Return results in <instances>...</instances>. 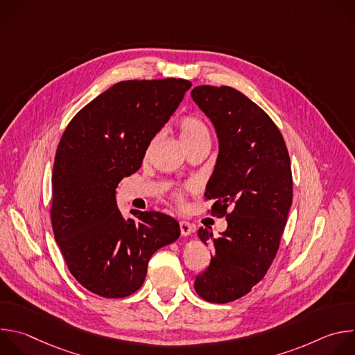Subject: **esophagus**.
I'll list each match as a JSON object with an SVG mask.
<instances>
[{
	"label": "esophagus",
	"instance_id": "esophagus-1",
	"mask_svg": "<svg viewBox=\"0 0 355 355\" xmlns=\"http://www.w3.org/2000/svg\"><path fill=\"white\" fill-rule=\"evenodd\" d=\"M180 230H181V234L182 236H189L192 233V225L188 223L187 220H181L180 222Z\"/></svg>",
	"mask_w": 355,
	"mask_h": 355
}]
</instances>
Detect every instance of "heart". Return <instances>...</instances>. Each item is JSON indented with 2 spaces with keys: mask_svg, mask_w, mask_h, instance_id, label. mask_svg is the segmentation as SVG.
Here are the masks:
<instances>
[{
  "mask_svg": "<svg viewBox=\"0 0 355 355\" xmlns=\"http://www.w3.org/2000/svg\"><path fill=\"white\" fill-rule=\"evenodd\" d=\"M181 141L184 143V146L187 148H189L191 146L199 144V143H209L211 144V130L208 128V125L196 118V116H184L178 125H177ZM174 198L178 202H182L184 199V193L181 191L174 193Z\"/></svg>",
  "mask_w": 355,
  "mask_h": 355,
  "instance_id": "b5f03b06",
  "label": "heart"
}]
</instances>
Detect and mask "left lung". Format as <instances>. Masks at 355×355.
Listing matches in <instances>:
<instances>
[{
    "label": "left lung",
    "instance_id": "obj_1",
    "mask_svg": "<svg viewBox=\"0 0 355 355\" xmlns=\"http://www.w3.org/2000/svg\"><path fill=\"white\" fill-rule=\"evenodd\" d=\"M191 96L218 133L219 156L205 198L215 200L211 215L227 220L218 237L198 230L214 256L193 286L202 299L227 303L260 282L277 256L292 205L291 160L277 125L240 91L199 85Z\"/></svg>",
    "mask_w": 355,
    "mask_h": 355
}]
</instances>
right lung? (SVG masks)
<instances>
[{"instance_id": "obj_1", "label": "right lung", "mask_w": 355, "mask_h": 355, "mask_svg": "<svg viewBox=\"0 0 355 355\" xmlns=\"http://www.w3.org/2000/svg\"><path fill=\"white\" fill-rule=\"evenodd\" d=\"M191 85L182 78L121 81L78 111L60 139L50 219L69 271L92 293H135L150 257L180 237L178 222L162 212L132 211L136 219H125L115 188L140 168Z\"/></svg>"}]
</instances>
